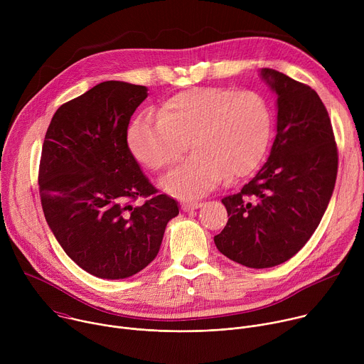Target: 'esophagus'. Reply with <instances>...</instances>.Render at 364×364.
<instances>
[{
	"label": "esophagus",
	"mask_w": 364,
	"mask_h": 364,
	"mask_svg": "<svg viewBox=\"0 0 364 364\" xmlns=\"http://www.w3.org/2000/svg\"><path fill=\"white\" fill-rule=\"evenodd\" d=\"M203 203L198 201V200H190V201H186L183 204V210L188 212V210H194V209H198V207H201Z\"/></svg>",
	"instance_id": "esophagus-1"
}]
</instances>
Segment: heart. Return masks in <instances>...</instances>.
Segmentation results:
<instances>
[{
	"label": "heart",
	"instance_id": "b5f03b06",
	"mask_svg": "<svg viewBox=\"0 0 364 364\" xmlns=\"http://www.w3.org/2000/svg\"><path fill=\"white\" fill-rule=\"evenodd\" d=\"M159 117L141 114L127 132L134 159L151 171L174 167L190 142L196 149L163 180L180 197H194L249 176L262 161L272 131L268 102L253 90L194 87L168 97Z\"/></svg>",
	"mask_w": 364,
	"mask_h": 364
}]
</instances>
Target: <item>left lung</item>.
I'll list each match as a JSON object with an SVG mask.
<instances>
[{"label": "left lung", "instance_id": "8db88e82", "mask_svg": "<svg viewBox=\"0 0 364 364\" xmlns=\"http://www.w3.org/2000/svg\"><path fill=\"white\" fill-rule=\"evenodd\" d=\"M278 95L277 136L268 161L240 191L222 198L229 220L215 236L232 261L262 269L279 265L313 236L331 198L338 152L318 93L262 69Z\"/></svg>", "mask_w": 364, "mask_h": 364}]
</instances>
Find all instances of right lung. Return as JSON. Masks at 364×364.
<instances>
[{"mask_svg": "<svg viewBox=\"0 0 364 364\" xmlns=\"http://www.w3.org/2000/svg\"><path fill=\"white\" fill-rule=\"evenodd\" d=\"M146 87L102 82L63 103L47 128L38 167L44 218L75 264L124 279L157 256L178 203L141 171L127 144ZM139 196L144 204L132 206Z\"/></svg>", "mask_w": 364, "mask_h": 364, "instance_id": "right-lung-1", "label": "right lung"}]
</instances>
